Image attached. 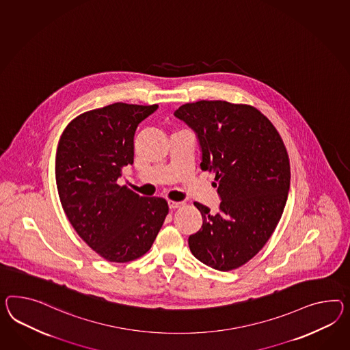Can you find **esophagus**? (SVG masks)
<instances>
[{"instance_id":"1","label":"esophagus","mask_w":350,"mask_h":350,"mask_svg":"<svg viewBox=\"0 0 350 350\" xmlns=\"http://www.w3.org/2000/svg\"><path fill=\"white\" fill-rule=\"evenodd\" d=\"M167 204H169V208H170V209H175V208H179V206H183L184 203H183V202H175V200H169V202H167Z\"/></svg>"}]
</instances>
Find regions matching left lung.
<instances>
[{"mask_svg":"<svg viewBox=\"0 0 350 350\" xmlns=\"http://www.w3.org/2000/svg\"><path fill=\"white\" fill-rule=\"evenodd\" d=\"M174 116L190 126L202 151L200 169L215 172L218 212L196 202L203 226L189 247L213 269H236L252 259L274 232L287 202V150L268 118L250 105L200 100Z\"/></svg>","mask_w":350,"mask_h":350,"instance_id":"left-lung-1","label":"left lung"}]
</instances>
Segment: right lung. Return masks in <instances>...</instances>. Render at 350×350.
Instances as JSON below:
<instances>
[{"label":"right lung","instance_id":"obj_1","mask_svg":"<svg viewBox=\"0 0 350 350\" xmlns=\"http://www.w3.org/2000/svg\"><path fill=\"white\" fill-rule=\"evenodd\" d=\"M157 108L116 103L86 111L58 144L55 180L63 211L81 239L108 261L141 258L169 213L163 198L118 185L122 169L133 163L137 126Z\"/></svg>","mask_w":350,"mask_h":350}]
</instances>
